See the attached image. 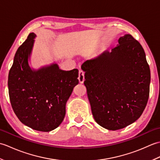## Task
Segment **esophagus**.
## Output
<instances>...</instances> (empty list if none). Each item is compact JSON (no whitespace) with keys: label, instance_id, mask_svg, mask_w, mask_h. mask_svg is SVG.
Returning a JSON list of instances; mask_svg holds the SVG:
<instances>
[{"label":"esophagus","instance_id":"34e87169","mask_svg":"<svg viewBox=\"0 0 160 160\" xmlns=\"http://www.w3.org/2000/svg\"><path fill=\"white\" fill-rule=\"evenodd\" d=\"M78 80L80 83H83L84 80V73L82 70H80L78 72Z\"/></svg>","mask_w":160,"mask_h":160}]
</instances>
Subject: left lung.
<instances>
[{"label": "left lung", "mask_w": 160, "mask_h": 160, "mask_svg": "<svg viewBox=\"0 0 160 160\" xmlns=\"http://www.w3.org/2000/svg\"><path fill=\"white\" fill-rule=\"evenodd\" d=\"M81 68L98 124L115 131L141 116L149 97L151 72L144 49L131 35L120 37L111 52L86 60Z\"/></svg>", "instance_id": "left-lung-1"}]
</instances>
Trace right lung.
<instances>
[{
	"label": "right lung",
	"instance_id": "obj_1",
	"mask_svg": "<svg viewBox=\"0 0 160 160\" xmlns=\"http://www.w3.org/2000/svg\"><path fill=\"white\" fill-rule=\"evenodd\" d=\"M36 35L30 33L17 50L9 70L10 102L19 120L36 131L49 132L62 123L66 103L78 84V70L57 64L32 69L28 64Z\"/></svg>",
	"mask_w": 160,
	"mask_h": 160
}]
</instances>
